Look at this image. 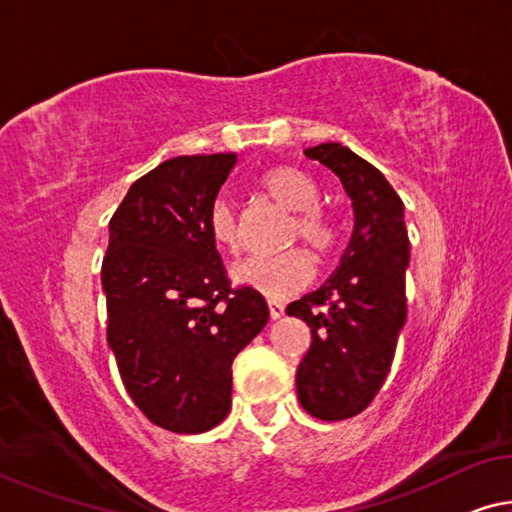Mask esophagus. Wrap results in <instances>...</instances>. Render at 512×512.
I'll return each instance as SVG.
<instances>
[{"label": "esophagus", "mask_w": 512, "mask_h": 512, "mask_svg": "<svg viewBox=\"0 0 512 512\" xmlns=\"http://www.w3.org/2000/svg\"><path fill=\"white\" fill-rule=\"evenodd\" d=\"M269 314L271 319H280V316L285 314V305H282L280 300H269Z\"/></svg>", "instance_id": "34e87169"}]
</instances>
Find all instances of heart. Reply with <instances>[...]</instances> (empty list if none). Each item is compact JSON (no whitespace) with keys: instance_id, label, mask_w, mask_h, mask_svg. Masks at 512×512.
I'll return each mask as SVG.
<instances>
[{"instance_id":"1","label":"heart","mask_w":512,"mask_h":512,"mask_svg":"<svg viewBox=\"0 0 512 512\" xmlns=\"http://www.w3.org/2000/svg\"><path fill=\"white\" fill-rule=\"evenodd\" d=\"M271 200L294 212L287 227V243L303 241L316 259H328L337 250L339 227L326 209L319 207L321 189L314 177L296 166L266 170L259 180ZM207 232L212 241L227 253H239L241 225L225 198H216L207 212ZM314 266L310 255L300 248L278 255H253L232 269V280L269 298H285L303 289L312 280Z\"/></svg>"}]
</instances>
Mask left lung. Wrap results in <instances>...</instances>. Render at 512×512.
Returning <instances> with one entry per match:
<instances>
[{"mask_svg": "<svg viewBox=\"0 0 512 512\" xmlns=\"http://www.w3.org/2000/svg\"><path fill=\"white\" fill-rule=\"evenodd\" d=\"M339 177L353 207L351 241L323 285L287 305L312 330L298 364V401L312 417L360 415L383 387L405 323L410 241L403 200L376 166L342 143L305 150Z\"/></svg>", "mask_w": 512, "mask_h": 512, "instance_id": "obj_1", "label": "left lung"}]
</instances>
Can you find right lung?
<instances>
[{
    "instance_id": "right-lung-1",
    "label": "right lung",
    "mask_w": 512,
    "mask_h": 512,
    "mask_svg": "<svg viewBox=\"0 0 512 512\" xmlns=\"http://www.w3.org/2000/svg\"><path fill=\"white\" fill-rule=\"evenodd\" d=\"M237 154H191L129 186L102 262L107 339L127 394L152 424L205 433L232 405V360L269 321L264 296L232 289L207 212Z\"/></svg>"
}]
</instances>
